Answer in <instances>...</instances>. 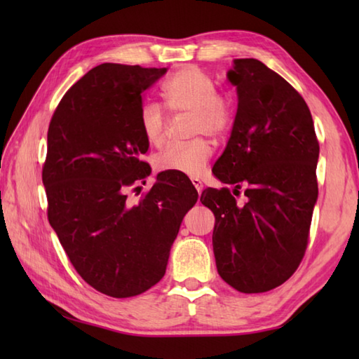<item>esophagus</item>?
<instances>
[{"mask_svg":"<svg viewBox=\"0 0 359 359\" xmlns=\"http://www.w3.org/2000/svg\"><path fill=\"white\" fill-rule=\"evenodd\" d=\"M191 184L194 185V188L197 189V193H202V189H203V184H202V182L199 180V179H191Z\"/></svg>","mask_w":359,"mask_h":359,"instance_id":"esophagus-1","label":"esophagus"}]
</instances>
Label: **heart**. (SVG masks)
<instances>
[{
  "instance_id": "obj_1",
  "label": "heart",
  "mask_w": 359,
  "mask_h": 359,
  "mask_svg": "<svg viewBox=\"0 0 359 359\" xmlns=\"http://www.w3.org/2000/svg\"><path fill=\"white\" fill-rule=\"evenodd\" d=\"M166 108L180 116H191V137L208 135L220 140L231 131L236 118L233 98L217 93V85L201 67L188 65L175 71L162 86ZM140 129L152 147L166 142L170 118L162 106L147 103L140 109ZM212 156L210 142L196 139L182 147H170L156 157V168L163 172L199 177Z\"/></svg>"
}]
</instances>
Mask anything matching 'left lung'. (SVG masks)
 I'll use <instances>...</instances> for the list:
<instances>
[{
    "mask_svg": "<svg viewBox=\"0 0 359 359\" xmlns=\"http://www.w3.org/2000/svg\"><path fill=\"white\" fill-rule=\"evenodd\" d=\"M228 80L238 89V112L212 172L234 193L207 188L201 202L215 212L220 278L241 293H264L284 284L306 255L319 142L306 100L262 62L234 60ZM241 187L243 205L233 199Z\"/></svg>",
    "mask_w": 359,
    "mask_h": 359,
    "instance_id": "left-lung-1",
    "label": "left lung"
}]
</instances>
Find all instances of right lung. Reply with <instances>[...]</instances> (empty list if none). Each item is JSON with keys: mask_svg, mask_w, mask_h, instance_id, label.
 <instances>
[{"mask_svg": "<svg viewBox=\"0 0 359 359\" xmlns=\"http://www.w3.org/2000/svg\"><path fill=\"white\" fill-rule=\"evenodd\" d=\"M165 72L97 66L63 95L48 129L49 224L83 280L112 297L142 294L165 276L182 219L197 202L191 182L165 172L139 202L128 201L151 172L140 158L149 147L142 93Z\"/></svg>", "mask_w": 359, "mask_h": 359, "instance_id": "obj_1", "label": "right lung"}]
</instances>
